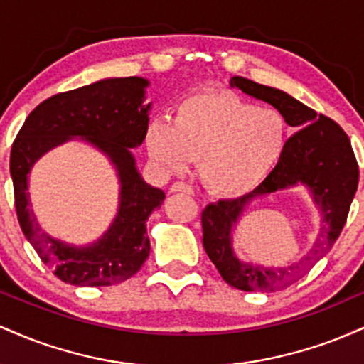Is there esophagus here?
Segmentation results:
<instances>
[{"instance_id":"esophagus-1","label":"esophagus","mask_w":364,"mask_h":364,"mask_svg":"<svg viewBox=\"0 0 364 364\" xmlns=\"http://www.w3.org/2000/svg\"><path fill=\"white\" fill-rule=\"evenodd\" d=\"M171 191H173V193H178V191H181V193L193 195V188H191L190 185H186V183H183V181L174 183V185L171 186Z\"/></svg>"}]
</instances>
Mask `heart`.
<instances>
[{
	"label": "heart",
	"instance_id": "obj_1",
	"mask_svg": "<svg viewBox=\"0 0 364 364\" xmlns=\"http://www.w3.org/2000/svg\"><path fill=\"white\" fill-rule=\"evenodd\" d=\"M287 123L279 111L257 107L225 90L190 95L174 119L147 128L150 157L168 173L200 161L203 183L220 196H241L260 186L281 161Z\"/></svg>",
	"mask_w": 364,
	"mask_h": 364
}]
</instances>
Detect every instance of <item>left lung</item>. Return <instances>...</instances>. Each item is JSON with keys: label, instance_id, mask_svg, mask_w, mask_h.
I'll return each mask as SVG.
<instances>
[{"label": "left lung", "instance_id": "8db88e82", "mask_svg": "<svg viewBox=\"0 0 364 364\" xmlns=\"http://www.w3.org/2000/svg\"><path fill=\"white\" fill-rule=\"evenodd\" d=\"M229 85L274 106L292 128L286 150L269 178L252 193L240 198L219 200L202 212L203 248L229 286L241 291L274 292L289 287L325 257L339 237L350 202L358 190L359 168L349 136L333 119L304 106L298 99L274 87L260 85L243 77H232ZM303 184L312 191L321 207L324 225L311 253L286 267H263L243 264L232 252L230 229L255 196Z\"/></svg>", "mask_w": 364, "mask_h": 364}]
</instances>
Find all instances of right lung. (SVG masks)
<instances>
[{"label":"right lung","mask_w":364,"mask_h":364,"mask_svg":"<svg viewBox=\"0 0 364 364\" xmlns=\"http://www.w3.org/2000/svg\"><path fill=\"white\" fill-rule=\"evenodd\" d=\"M140 77L106 78L46 99L28 114L14 141L10 174L15 208L28 243L53 274L73 286H111L135 275L147 260V219L164 202V191L147 185L132 150L141 145L149 128L150 104L144 106ZM82 136L110 157L120 178V208L112 228L94 245L61 244L40 229L28 200V173L39 156L56 144Z\"/></svg>","instance_id":"right-lung-1"}]
</instances>
